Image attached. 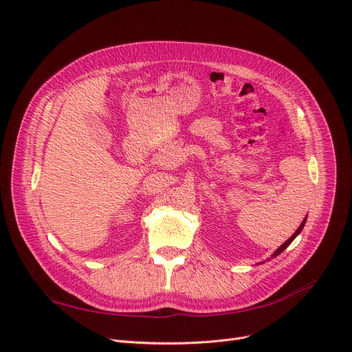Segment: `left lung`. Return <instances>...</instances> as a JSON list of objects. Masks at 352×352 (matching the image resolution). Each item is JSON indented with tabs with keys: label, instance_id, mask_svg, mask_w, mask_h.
I'll return each instance as SVG.
<instances>
[{
	"label": "left lung",
	"instance_id": "left-lung-1",
	"mask_svg": "<svg viewBox=\"0 0 352 352\" xmlns=\"http://www.w3.org/2000/svg\"><path fill=\"white\" fill-rule=\"evenodd\" d=\"M305 221H307V218H305V219H304V221L301 222V225L298 226V230H297L296 232H294V234L291 235V238H288V240H287L285 243H283V244H282V245H280V247L278 248V250H276V252L274 253V256H272V257H276V256H279V254H280V253H282L283 250H285V248H287V247H288V245H289V244H291V243L294 241V238H296V236H297V235H298V234H300V232L302 231V228H304V223H305Z\"/></svg>",
	"mask_w": 352,
	"mask_h": 352
}]
</instances>
